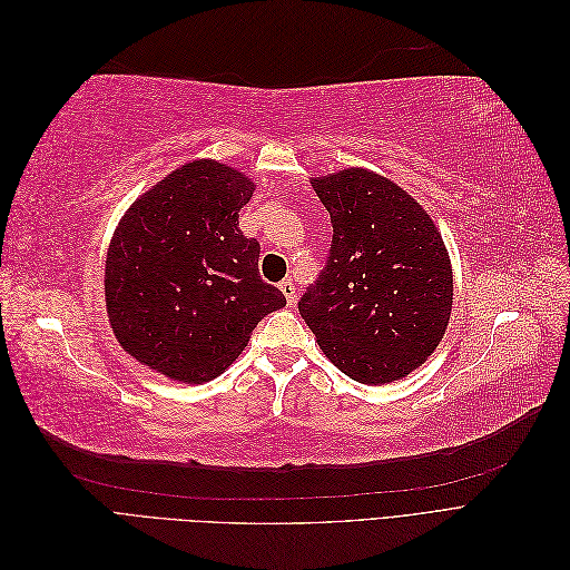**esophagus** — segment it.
<instances>
[{"mask_svg": "<svg viewBox=\"0 0 570 570\" xmlns=\"http://www.w3.org/2000/svg\"><path fill=\"white\" fill-rule=\"evenodd\" d=\"M281 292L285 295V299H287V304H292L297 299V287H295V283H292L289 278H285L283 283H281Z\"/></svg>", "mask_w": 570, "mask_h": 570, "instance_id": "esophagus-1", "label": "esophagus"}]
</instances>
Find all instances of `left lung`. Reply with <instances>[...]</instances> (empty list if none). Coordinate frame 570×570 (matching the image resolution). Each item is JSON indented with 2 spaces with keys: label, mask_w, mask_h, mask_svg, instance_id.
<instances>
[{
  "label": "left lung",
  "mask_w": 570,
  "mask_h": 570,
  "mask_svg": "<svg viewBox=\"0 0 570 570\" xmlns=\"http://www.w3.org/2000/svg\"><path fill=\"white\" fill-rule=\"evenodd\" d=\"M333 243L299 299L323 354L350 377L385 385L435 352L452 314V266L435 223L400 185L364 168L312 183Z\"/></svg>",
  "instance_id": "obj_1"
}]
</instances>
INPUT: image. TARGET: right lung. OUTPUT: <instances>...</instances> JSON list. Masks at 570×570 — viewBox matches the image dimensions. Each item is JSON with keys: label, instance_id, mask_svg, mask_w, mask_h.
<instances>
[{"label": "right lung", "instance_id": "right-lung-1", "mask_svg": "<svg viewBox=\"0 0 570 570\" xmlns=\"http://www.w3.org/2000/svg\"><path fill=\"white\" fill-rule=\"evenodd\" d=\"M254 183L199 159L166 176L118 223L107 254L109 321L130 356L185 383L212 381L285 306L262 281L258 243L239 230Z\"/></svg>", "mask_w": 570, "mask_h": 570}]
</instances>
